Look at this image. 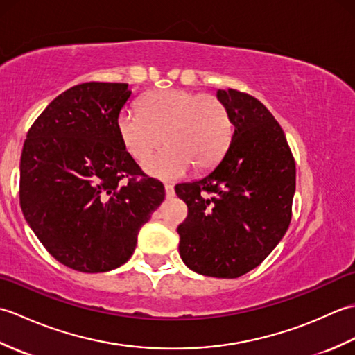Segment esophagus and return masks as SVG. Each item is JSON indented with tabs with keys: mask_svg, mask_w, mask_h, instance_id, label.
Returning a JSON list of instances; mask_svg holds the SVG:
<instances>
[{
	"mask_svg": "<svg viewBox=\"0 0 355 355\" xmlns=\"http://www.w3.org/2000/svg\"><path fill=\"white\" fill-rule=\"evenodd\" d=\"M164 193H166V197H168V198L173 197V195H175V191H173V186L164 184Z\"/></svg>",
	"mask_w": 355,
	"mask_h": 355,
	"instance_id": "esophagus-1",
	"label": "esophagus"
}]
</instances>
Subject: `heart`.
Returning a JSON list of instances; mask_svg holds the SVG:
<instances>
[{"mask_svg": "<svg viewBox=\"0 0 355 355\" xmlns=\"http://www.w3.org/2000/svg\"><path fill=\"white\" fill-rule=\"evenodd\" d=\"M139 108L140 112H120L117 132L126 153L137 162L154 153L163 135L166 148L145 163V171L155 178L177 180L191 166L205 171L220 160L230 141L229 110L212 94L155 89L143 97Z\"/></svg>", "mask_w": 355, "mask_h": 355, "instance_id": "b5f03b06", "label": "heart"}]
</instances>
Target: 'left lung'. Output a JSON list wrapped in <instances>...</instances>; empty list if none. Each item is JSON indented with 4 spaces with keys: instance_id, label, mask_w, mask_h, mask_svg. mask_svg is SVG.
Here are the masks:
<instances>
[{
    "instance_id": "obj_1",
    "label": "left lung",
    "mask_w": 355,
    "mask_h": 355,
    "mask_svg": "<svg viewBox=\"0 0 355 355\" xmlns=\"http://www.w3.org/2000/svg\"><path fill=\"white\" fill-rule=\"evenodd\" d=\"M233 125L206 175L175 186L187 205L178 250L195 273L235 279L258 267L288 229L296 164L281 125L253 96L218 89Z\"/></svg>"
}]
</instances>
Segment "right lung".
Returning a JSON list of instances; mask_svg holds the SVG:
<instances>
[{"label": "right lung", "mask_w": 355, "mask_h": 355, "mask_svg": "<svg viewBox=\"0 0 355 355\" xmlns=\"http://www.w3.org/2000/svg\"><path fill=\"white\" fill-rule=\"evenodd\" d=\"M128 84L87 82L51 101L27 132L19 205L30 229L64 266L103 273L131 258L164 187L126 153L117 117Z\"/></svg>", "instance_id": "add662e5"}]
</instances>
